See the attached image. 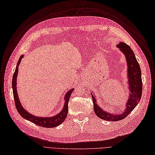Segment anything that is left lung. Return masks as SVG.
Here are the masks:
<instances>
[{
  "label": "left lung",
  "instance_id": "obj_1",
  "mask_svg": "<svg viewBox=\"0 0 155 155\" xmlns=\"http://www.w3.org/2000/svg\"><path fill=\"white\" fill-rule=\"evenodd\" d=\"M116 47L119 48L125 56L127 63V87L129 89V95L126 103L125 109L121 113H114L108 112L102 108L97 104V98L95 93L91 91L92 99L93 101V109L96 115L106 121H119L130 114L137 106L139 102L141 100L142 95V79L141 71L140 66L137 61L134 51L129 45L125 43L120 42Z\"/></svg>",
  "mask_w": 155,
  "mask_h": 155
}]
</instances>
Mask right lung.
Wrapping results in <instances>:
<instances>
[{"label":"right lung","instance_id":"1","mask_svg":"<svg viewBox=\"0 0 155 155\" xmlns=\"http://www.w3.org/2000/svg\"><path fill=\"white\" fill-rule=\"evenodd\" d=\"M24 56V55H21L20 58H19L17 66L15 70V72L13 75L12 78V87L13 89V95L15 102V105L17 110L19 114H20L23 118L25 120H29V122H31L32 123L36 124L37 126H39L43 127H54L60 125L65 119L66 118V116L68 114V102L70 97L71 96V93H72L74 91V88L70 89L64 95V107L58 114H56L54 116H50V117H41L37 116L31 114V113L28 112L24 108L21 104V102L19 99L18 91H17V87H16V83H17V77H18V66L20 65L21 62V60Z\"/></svg>","mask_w":155,"mask_h":155}]
</instances>
